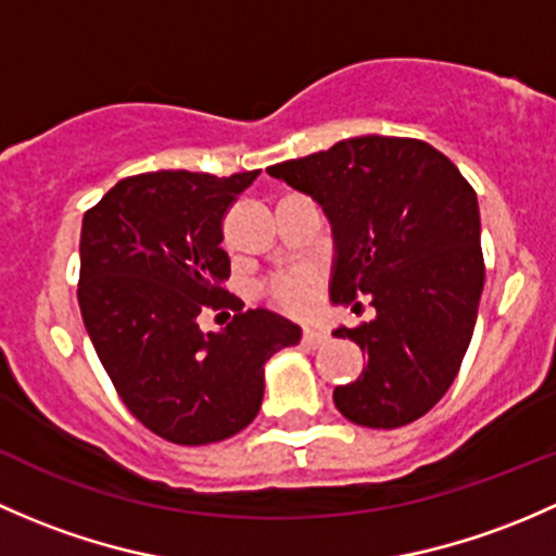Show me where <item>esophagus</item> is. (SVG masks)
<instances>
[{
	"mask_svg": "<svg viewBox=\"0 0 556 556\" xmlns=\"http://www.w3.org/2000/svg\"><path fill=\"white\" fill-rule=\"evenodd\" d=\"M326 340H329V331L316 329V326H307V329L302 331V342H305V345H311V348H320Z\"/></svg>",
	"mask_w": 556,
	"mask_h": 556,
	"instance_id": "esophagus-1",
	"label": "esophagus"
}]
</instances>
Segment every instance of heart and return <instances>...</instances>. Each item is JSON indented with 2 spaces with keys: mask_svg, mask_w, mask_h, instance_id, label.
I'll return each instance as SVG.
<instances>
[{
  "mask_svg": "<svg viewBox=\"0 0 556 556\" xmlns=\"http://www.w3.org/2000/svg\"><path fill=\"white\" fill-rule=\"evenodd\" d=\"M262 294L289 316H307L320 294V273L316 267H286L262 286Z\"/></svg>",
  "mask_w": 556,
  "mask_h": 556,
  "instance_id": "heart-1",
  "label": "heart"
}]
</instances>
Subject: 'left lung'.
<instances>
[{"label": "left lung", "instance_id": "left-lung-1", "mask_svg": "<svg viewBox=\"0 0 556 556\" xmlns=\"http://www.w3.org/2000/svg\"><path fill=\"white\" fill-rule=\"evenodd\" d=\"M267 174L318 200L334 225L331 300L377 316L334 331L366 356L334 404L366 428L409 426L460 371L484 289L479 205L455 163L406 136H358L270 165Z\"/></svg>", "mask_w": 556, "mask_h": 556}]
</instances>
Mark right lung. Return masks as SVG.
<instances>
[{"label":"right lung","mask_w":556,"mask_h":556,"mask_svg":"<svg viewBox=\"0 0 556 556\" xmlns=\"http://www.w3.org/2000/svg\"><path fill=\"white\" fill-rule=\"evenodd\" d=\"M256 176H128L85 211L77 283L85 329L130 415L165 442L198 447L243 431L262 406L267 358L300 342V326L243 311L225 291L222 225ZM208 309L237 316L203 336L199 316Z\"/></svg>","instance_id":"add662e5"}]
</instances>
